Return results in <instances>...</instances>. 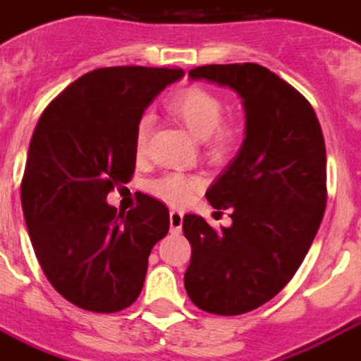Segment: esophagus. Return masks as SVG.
<instances>
[{"label": "esophagus", "mask_w": 361, "mask_h": 361, "mask_svg": "<svg viewBox=\"0 0 361 361\" xmlns=\"http://www.w3.org/2000/svg\"><path fill=\"white\" fill-rule=\"evenodd\" d=\"M183 219L184 214L180 211L169 212V228H171V233H180V230H183Z\"/></svg>", "instance_id": "1"}]
</instances>
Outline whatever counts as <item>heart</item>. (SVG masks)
<instances>
[{
	"label": "heart",
	"mask_w": 361,
	"mask_h": 361,
	"mask_svg": "<svg viewBox=\"0 0 361 361\" xmlns=\"http://www.w3.org/2000/svg\"><path fill=\"white\" fill-rule=\"evenodd\" d=\"M169 113L177 120H180L195 139H201L203 150L211 160H224L235 150L241 131L233 122H222L226 105L222 97L214 92L190 86L178 90L167 102ZM152 116L145 114L137 122L135 128V150L142 154L149 142ZM201 186V178L184 173H167L156 178L150 188L160 200L171 205H183L190 200V195Z\"/></svg>",
	"instance_id": "1"
}]
</instances>
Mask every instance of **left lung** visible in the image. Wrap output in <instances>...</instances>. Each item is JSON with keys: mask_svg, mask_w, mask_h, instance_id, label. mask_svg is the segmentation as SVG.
<instances>
[{"mask_svg": "<svg viewBox=\"0 0 361 361\" xmlns=\"http://www.w3.org/2000/svg\"><path fill=\"white\" fill-rule=\"evenodd\" d=\"M188 75L230 86L247 116L239 154L205 194L216 212L230 211L231 226L183 220L188 298L201 311L235 317L275 298L309 252L328 200L326 145L311 103L267 67L201 66Z\"/></svg>", "mask_w": 361, "mask_h": 361, "instance_id": "1", "label": "left lung"}]
</instances>
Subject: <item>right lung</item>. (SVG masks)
<instances>
[{"label": "right lung", "mask_w": 361, "mask_h": 361, "mask_svg": "<svg viewBox=\"0 0 361 361\" xmlns=\"http://www.w3.org/2000/svg\"><path fill=\"white\" fill-rule=\"evenodd\" d=\"M178 67H102L67 86L41 114L27 150L20 200L49 282L69 303L118 312L139 298L150 250L169 211L142 194L128 214L107 194L135 171V128Z\"/></svg>", "instance_id": "add662e5"}]
</instances>
